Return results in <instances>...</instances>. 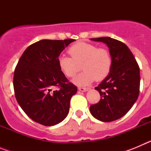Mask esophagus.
Segmentation results:
<instances>
[{"label":"esophagus","mask_w":151,"mask_h":151,"mask_svg":"<svg viewBox=\"0 0 151 151\" xmlns=\"http://www.w3.org/2000/svg\"><path fill=\"white\" fill-rule=\"evenodd\" d=\"M88 90H90V88H78V91L82 92L88 91Z\"/></svg>","instance_id":"34e87169"}]
</instances>
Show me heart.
Here are the masks:
<instances>
[{
	"label": "heart",
	"mask_w": 151,
	"mask_h": 151,
	"mask_svg": "<svg viewBox=\"0 0 151 151\" xmlns=\"http://www.w3.org/2000/svg\"><path fill=\"white\" fill-rule=\"evenodd\" d=\"M71 57L60 56L58 65L66 76L73 78L81 69L84 71L73 79L78 86H86L94 80L101 81L110 74L112 68V57L106 48L98 47L94 44L79 41L69 47Z\"/></svg>",
	"instance_id": "obj_1"
}]
</instances>
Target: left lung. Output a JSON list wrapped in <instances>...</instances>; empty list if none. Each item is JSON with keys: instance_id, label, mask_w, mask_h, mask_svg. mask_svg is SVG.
Here are the masks:
<instances>
[{"instance_id": "obj_1", "label": "left lung", "mask_w": 151, "mask_h": 151, "mask_svg": "<svg viewBox=\"0 0 151 151\" xmlns=\"http://www.w3.org/2000/svg\"><path fill=\"white\" fill-rule=\"evenodd\" d=\"M107 45L112 57L110 74L95 90L101 98L91 105L90 112L97 119L112 122L125 115L137 101L140 88V69L129 48L121 41L110 37L91 38Z\"/></svg>"}]
</instances>
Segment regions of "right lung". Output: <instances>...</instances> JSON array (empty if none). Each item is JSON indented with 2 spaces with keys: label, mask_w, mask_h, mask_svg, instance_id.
<instances>
[{
  "label": "right lung",
  "mask_w": 151,
  "mask_h": 151,
  "mask_svg": "<svg viewBox=\"0 0 151 151\" xmlns=\"http://www.w3.org/2000/svg\"><path fill=\"white\" fill-rule=\"evenodd\" d=\"M74 39L41 40L24 51L14 71L17 101L26 115L46 126L57 125L68 115L77 87L60 71L58 58ZM54 87L59 89L53 90Z\"/></svg>",
  "instance_id": "add662e5"
}]
</instances>
